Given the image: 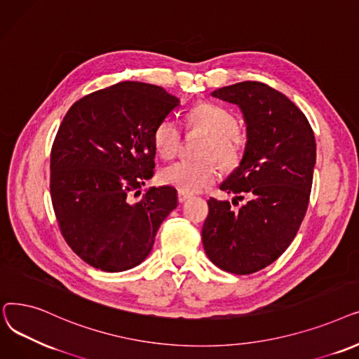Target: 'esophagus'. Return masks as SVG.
<instances>
[{
	"label": "esophagus",
	"instance_id": "obj_1",
	"mask_svg": "<svg viewBox=\"0 0 359 359\" xmlns=\"http://www.w3.org/2000/svg\"><path fill=\"white\" fill-rule=\"evenodd\" d=\"M191 196L187 194V193H182V191H178V201L180 203H185L187 200H189Z\"/></svg>",
	"mask_w": 359,
	"mask_h": 359
}]
</instances>
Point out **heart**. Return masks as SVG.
Instances as JSON below:
<instances>
[{"mask_svg":"<svg viewBox=\"0 0 359 359\" xmlns=\"http://www.w3.org/2000/svg\"><path fill=\"white\" fill-rule=\"evenodd\" d=\"M187 118L191 128L209 135V142L203 149L204 158H215L224 168H231L238 162L244 135L236 130V118L231 111L212 102H201L189 111ZM180 144L181 127L177 119L170 116L162 119L153 131V146L158 155L163 159L174 158ZM159 178L165 185L193 194L206 190L216 181L217 166L213 161H178L163 168Z\"/></svg>","mask_w":359,"mask_h":359,"instance_id":"obj_1","label":"heart"}]
</instances>
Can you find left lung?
Listing matches in <instances>:
<instances>
[{
  "mask_svg": "<svg viewBox=\"0 0 359 359\" xmlns=\"http://www.w3.org/2000/svg\"><path fill=\"white\" fill-rule=\"evenodd\" d=\"M212 96L243 112L244 155L220 190L247 201L238 210L228 200L208 201L203 247L219 269L250 275L278 260L294 241L309 208L316 139L294 102L264 83H235Z\"/></svg>",
  "mask_w": 359,
  "mask_h": 359,
  "instance_id": "1",
  "label": "left lung"
}]
</instances>
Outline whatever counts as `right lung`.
Returning <instances> with one entry per match:
<instances>
[{"mask_svg": "<svg viewBox=\"0 0 359 359\" xmlns=\"http://www.w3.org/2000/svg\"><path fill=\"white\" fill-rule=\"evenodd\" d=\"M180 105L155 84L121 81L68 109L50 150V198L67 244L95 269L123 271L146 260L178 206L174 187L153 177V131Z\"/></svg>", "mask_w": 359, "mask_h": 359, "instance_id": "1", "label": "right lung"}]
</instances>
